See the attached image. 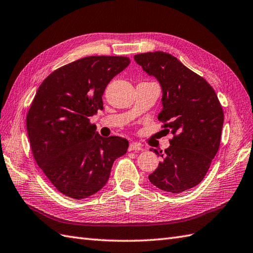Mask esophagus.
Here are the masks:
<instances>
[{
    "label": "esophagus",
    "instance_id": "1",
    "mask_svg": "<svg viewBox=\"0 0 253 253\" xmlns=\"http://www.w3.org/2000/svg\"><path fill=\"white\" fill-rule=\"evenodd\" d=\"M139 151V150H143L142 145L139 143L136 142H131L130 145H128V151Z\"/></svg>",
    "mask_w": 253,
    "mask_h": 253
}]
</instances>
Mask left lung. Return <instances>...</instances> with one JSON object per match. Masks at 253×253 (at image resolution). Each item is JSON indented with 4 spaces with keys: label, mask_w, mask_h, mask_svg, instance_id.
<instances>
[{
    "label": "left lung",
    "mask_w": 253,
    "mask_h": 253,
    "mask_svg": "<svg viewBox=\"0 0 253 253\" xmlns=\"http://www.w3.org/2000/svg\"><path fill=\"white\" fill-rule=\"evenodd\" d=\"M162 89L158 119L173 134L158 168L149 174L150 183L167 193L178 194L203 181L220 147L224 122L222 106L214 89L203 77L165 52L134 56Z\"/></svg>",
    "instance_id": "8db88e82"
}]
</instances>
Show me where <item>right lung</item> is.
<instances>
[{
  "instance_id": "obj_1",
  "label": "right lung",
  "mask_w": 253,
  "mask_h": 253,
  "mask_svg": "<svg viewBox=\"0 0 253 253\" xmlns=\"http://www.w3.org/2000/svg\"><path fill=\"white\" fill-rule=\"evenodd\" d=\"M130 65L123 56H88L53 71L39 86L27 115L38 166L58 192L84 199L102 189L127 139L103 137L89 117L103 109L110 80Z\"/></svg>"
}]
</instances>
